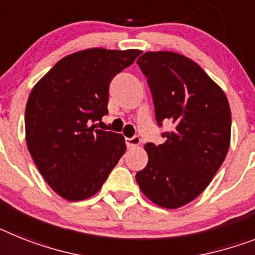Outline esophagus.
Returning a JSON list of instances; mask_svg holds the SVG:
<instances>
[{"mask_svg": "<svg viewBox=\"0 0 255 255\" xmlns=\"http://www.w3.org/2000/svg\"><path fill=\"white\" fill-rule=\"evenodd\" d=\"M141 142L140 137L138 136H133V137H127L126 138V144H127V147H134V146H138Z\"/></svg>", "mask_w": 255, "mask_h": 255, "instance_id": "34e87169", "label": "esophagus"}]
</instances>
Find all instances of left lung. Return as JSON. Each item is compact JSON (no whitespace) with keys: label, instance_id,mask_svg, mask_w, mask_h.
Returning a JSON list of instances; mask_svg holds the SVG:
<instances>
[{"label":"left lung","instance_id":"obj_1","mask_svg":"<svg viewBox=\"0 0 255 255\" xmlns=\"http://www.w3.org/2000/svg\"><path fill=\"white\" fill-rule=\"evenodd\" d=\"M153 96L155 119L171 123L166 141L147 142L146 167L136 174L154 204L177 209L200 196L226 159L231 109L222 88L196 62L174 51H146L137 59Z\"/></svg>","mask_w":255,"mask_h":255}]
</instances>
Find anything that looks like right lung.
I'll use <instances>...</instances> for the list:
<instances>
[{
	"instance_id": "add662e5",
	"label": "right lung",
	"mask_w": 255,
	"mask_h": 255,
	"mask_svg": "<svg viewBox=\"0 0 255 255\" xmlns=\"http://www.w3.org/2000/svg\"><path fill=\"white\" fill-rule=\"evenodd\" d=\"M141 51L92 48L61 61L32 88L25 141L40 174L67 201L101 189L126 151L122 134L95 129L109 113V85Z\"/></svg>"
}]
</instances>
